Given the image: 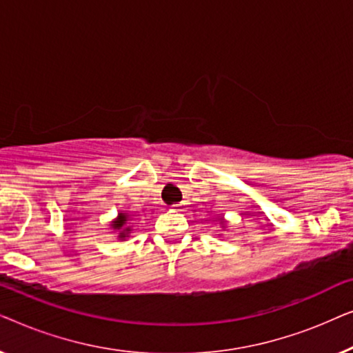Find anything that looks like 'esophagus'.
Returning <instances> with one entry per match:
<instances>
[{"instance_id":"1","label":"esophagus","mask_w":353,"mask_h":353,"mask_svg":"<svg viewBox=\"0 0 353 353\" xmlns=\"http://www.w3.org/2000/svg\"><path fill=\"white\" fill-rule=\"evenodd\" d=\"M172 209H173V210H176V212H183V210L186 209V207H185V202H183V204H175V205H172Z\"/></svg>"}]
</instances>
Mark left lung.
Returning a JSON list of instances; mask_svg holds the SVG:
<instances>
[{"instance_id": "left-lung-1", "label": "left lung", "mask_w": 353, "mask_h": 353, "mask_svg": "<svg viewBox=\"0 0 353 353\" xmlns=\"http://www.w3.org/2000/svg\"><path fill=\"white\" fill-rule=\"evenodd\" d=\"M216 220H220V226L221 228H226V220H225V216H220V219H216Z\"/></svg>"}]
</instances>
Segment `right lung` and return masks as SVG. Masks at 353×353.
Listing matches in <instances>:
<instances>
[{
    "mask_svg": "<svg viewBox=\"0 0 353 353\" xmlns=\"http://www.w3.org/2000/svg\"><path fill=\"white\" fill-rule=\"evenodd\" d=\"M130 215L127 212H122L120 210L117 216L110 221V230L114 231V233H117V239L119 241H125L127 238H130V234H132L133 228L130 226Z\"/></svg>",
    "mask_w": 353,
    "mask_h": 353,
    "instance_id": "add662e5",
    "label": "right lung"
}]
</instances>
